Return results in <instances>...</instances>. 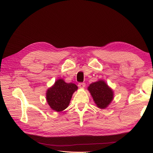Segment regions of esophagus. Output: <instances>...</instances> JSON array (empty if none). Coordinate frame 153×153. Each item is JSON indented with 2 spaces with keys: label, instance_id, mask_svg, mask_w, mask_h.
Listing matches in <instances>:
<instances>
[{
  "label": "esophagus",
  "instance_id": "1",
  "mask_svg": "<svg viewBox=\"0 0 153 153\" xmlns=\"http://www.w3.org/2000/svg\"><path fill=\"white\" fill-rule=\"evenodd\" d=\"M78 87L81 89H84V88L85 87V83L83 82V83H79L78 84Z\"/></svg>",
  "mask_w": 153,
  "mask_h": 153
}]
</instances>
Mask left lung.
Listing matches in <instances>:
<instances>
[{"label":"left lung","instance_id":"8db88e82","mask_svg":"<svg viewBox=\"0 0 153 153\" xmlns=\"http://www.w3.org/2000/svg\"><path fill=\"white\" fill-rule=\"evenodd\" d=\"M97 107L100 109L106 108L114 97V91L103 80L93 82L87 88Z\"/></svg>","mask_w":153,"mask_h":153}]
</instances>
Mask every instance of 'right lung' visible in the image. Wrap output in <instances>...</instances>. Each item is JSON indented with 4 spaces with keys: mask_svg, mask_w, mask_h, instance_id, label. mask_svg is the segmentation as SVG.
Instances as JSON below:
<instances>
[{
    "mask_svg": "<svg viewBox=\"0 0 153 153\" xmlns=\"http://www.w3.org/2000/svg\"><path fill=\"white\" fill-rule=\"evenodd\" d=\"M78 89L73 83H66L58 79L46 93V99L50 108L57 112L65 110L69 105L72 94Z\"/></svg>",
    "mask_w": 153,
    "mask_h": 153,
    "instance_id": "1",
    "label": "right lung"
}]
</instances>
